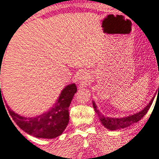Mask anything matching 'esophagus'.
<instances>
[{"label":"esophagus","mask_w":159,"mask_h":159,"mask_svg":"<svg viewBox=\"0 0 159 159\" xmlns=\"http://www.w3.org/2000/svg\"><path fill=\"white\" fill-rule=\"evenodd\" d=\"M76 80H77V82H78L80 87L84 86V85H85L86 83H88L89 80H90V75H89L88 72L84 71V70H82V71H80V73L77 75Z\"/></svg>","instance_id":"obj_1"}]
</instances>
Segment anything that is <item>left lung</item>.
<instances>
[{"label":"left lung","mask_w":159,"mask_h":159,"mask_svg":"<svg viewBox=\"0 0 159 159\" xmlns=\"http://www.w3.org/2000/svg\"><path fill=\"white\" fill-rule=\"evenodd\" d=\"M157 92L159 93V85ZM154 97H155V96L152 98L150 102L143 109L141 110L140 112L131 114V115H129L127 117H123V118H111V117L104 116L103 114L97 109V106L95 103V102H93L92 103H93L95 112L97 113V115L99 117V120L102 124V125L107 129H109V130H117V129H120L127 128L129 126L132 125L136 122H138L139 120H141L143 118V116L146 115V113H148V111L150 108L152 104Z\"/></svg>","instance_id":"obj_1"}]
</instances>
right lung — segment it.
<instances>
[{
	"label": "right lung",
	"instance_id": "add662e5",
	"mask_svg": "<svg viewBox=\"0 0 159 159\" xmlns=\"http://www.w3.org/2000/svg\"><path fill=\"white\" fill-rule=\"evenodd\" d=\"M76 91L77 87L75 84H68L61 91L52 107L35 117L21 116L11 109H9V113L18 127L29 135L38 138H56L62 135L68 125L69 121L68 107ZM0 98H2L1 92Z\"/></svg>",
	"mask_w": 159,
	"mask_h": 159
}]
</instances>
